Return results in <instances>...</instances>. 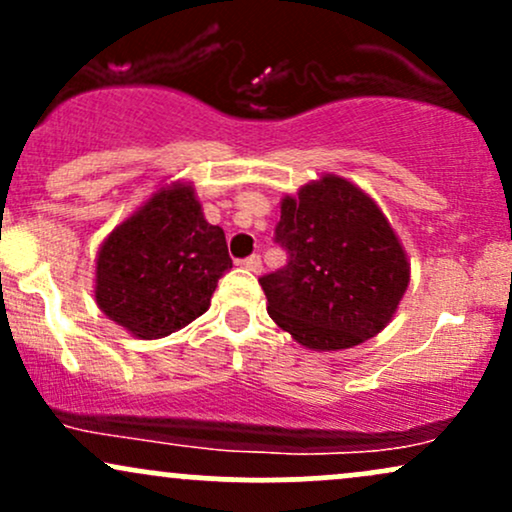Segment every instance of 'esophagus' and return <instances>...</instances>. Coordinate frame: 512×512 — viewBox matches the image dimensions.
<instances>
[{"instance_id": "esophagus-1", "label": "esophagus", "mask_w": 512, "mask_h": 512, "mask_svg": "<svg viewBox=\"0 0 512 512\" xmlns=\"http://www.w3.org/2000/svg\"><path fill=\"white\" fill-rule=\"evenodd\" d=\"M243 267L248 269V272H252V274H260V272H262V260H260V255L248 257V260L243 262Z\"/></svg>"}]
</instances>
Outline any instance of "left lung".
<instances>
[{
    "mask_svg": "<svg viewBox=\"0 0 512 512\" xmlns=\"http://www.w3.org/2000/svg\"><path fill=\"white\" fill-rule=\"evenodd\" d=\"M276 243L289 264L260 279L267 313L310 351L354 349L390 325L411 267L383 209L334 173L281 197Z\"/></svg>",
    "mask_w": 512,
    "mask_h": 512,
    "instance_id": "8db88e82",
    "label": "left lung"
}]
</instances>
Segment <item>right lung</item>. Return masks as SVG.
<instances>
[{
	"label": "right lung",
	"mask_w": 512,
	"mask_h": 512,
	"mask_svg": "<svg viewBox=\"0 0 512 512\" xmlns=\"http://www.w3.org/2000/svg\"><path fill=\"white\" fill-rule=\"evenodd\" d=\"M231 267L223 228L204 219L195 185L163 182L101 243L93 296L132 337L161 339L207 313Z\"/></svg>",
	"instance_id": "right-lung-1"
}]
</instances>
